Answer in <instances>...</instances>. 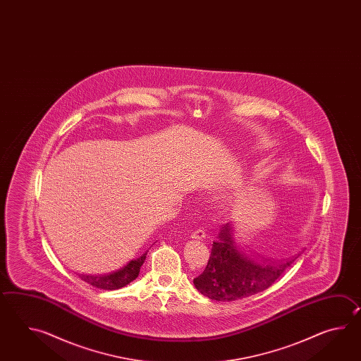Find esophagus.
<instances>
[{"instance_id":"obj_1","label":"esophagus","mask_w":361,"mask_h":361,"mask_svg":"<svg viewBox=\"0 0 361 361\" xmlns=\"http://www.w3.org/2000/svg\"><path fill=\"white\" fill-rule=\"evenodd\" d=\"M205 236H207V233H205V231L202 230V228L193 231L191 235V238H196V240H202V238H205Z\"/></svg>"}]
</instances>
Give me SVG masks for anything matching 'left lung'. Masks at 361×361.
Masks as SVG:
<instances>
[{"label":"left lung","mask_w":361,"mask_h":361,"mask_svg":"<svg viewBox=\"0 0 361 361\" xmlns=\"http://www.w3.org/2000/svg\"><path fill=\"white\" fill-rule=\"evenodd\" d=\"M235 233V224H223L213 243L207 269L193 279L196 289L210 300L230 302L266 290L303 252L277 261L254 252L247 254Z\"/></svg>","instance_id":"left-lung-1"}]
</instances>
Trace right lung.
Instances as JSON below:
<instances>
[{"label":"right lung","mask_w":361,"mask_h":361,"mask_svg":"<svg viewBox=\"0 0 361 361\" xmlns=\"http://www.w3.org/2000/svg\"><path fill=\"white\" fill-rule=\"evenodd\" d=\"M147 252L137 259H131L121 269H116L114 272H109L106 275H85L77 274L85 283L92 285L95 288H99L103 290H116L123 288L131 281H134L139 275V271L142 264L146 261Z\"/></svg>","instance_id":"1"}]
</instances>
